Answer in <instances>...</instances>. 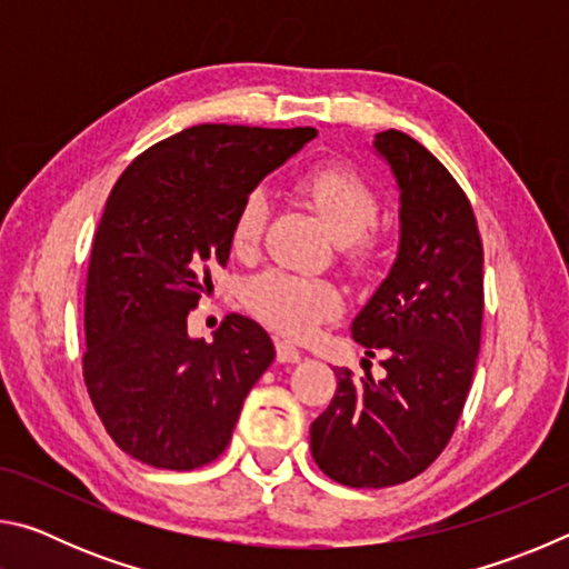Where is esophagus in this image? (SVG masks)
Masks as SVG:
<instances>
[{
    "instance_id": "1",
    "label": "esophagus",
    "mask_w": 569,
    "mask_h": 569,
    "mask_svg": "<svg viewBox=\"0 0 569 569\" xmlns=\"http://www.w3.org/2000/svg\"><path fill=\"white\" fill-rule=\"evenodd\" d=\"M276 356H278V361H281V363H298V361H301V351H298L291 341H283V339L276 341Z\"/></svg>"
}]
</instances>
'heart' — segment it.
I'll list each match as a JSON object with an SVG mask.
<instances>
[{
	"mask_svg": "<svg viewBox=\"0 0 569 569\" xmlns=\"http://www.w3.org/2000/svg\"><path fill=\"white\" fill-rule=\"evenodd\" d=\"M296 190L339 240L343 263L356 273L369 271L381 253L379 238L369 230L379 216V196L371 182L346 166H319L296 180ZM266 218L268 198L261 190L248 192L230 223V248L236 256L256 253ZM243 301L256 319L291 339H303L341 311L339 288L323 278L286 271H266L250 278Z\"/></svg>",
	"mask_w": 569,
	"mask_h": 569,
	"instance_id": "1",
	"label": "heart"
}]
</instances>
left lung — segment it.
<instances>
[{
  "mask_svg": "<svg viewBox=\"0 0 569 569\" xmlns=\"http://www.w3.org/2000/svg\"><path fill=\"white\" fill-rule=\"evenodd\" d=\"M373 148L401 192V240L351 333L369 359L381 356L387 377L356 381L336 366L339 387L311 423L316 465L359 489L409 481L445 451L475 377L485 313V248L465 190L409 134L379 132Z\"/></svg>",
  "mask_w": 569,
  "mask_h": 569,
  "instance_id": "obj_1",
  "label": "left lung"
}]
</instances>
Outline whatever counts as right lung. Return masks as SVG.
Masks as SVG:
<instances>
[{
    "label": "right lung",
    "instance_id": "1",
    "mask_svg": "<svg viewBox=\"0 0 569 569\" xmlns=\"http://www.w3.org/2000/svg\"><path fill=\"white\" fill-rule=\"evenodd\" d=\"M313 128L196 124L134 158L104 206L84 291L82 377L124 455L188 471L223 455L243 401L276 349L256 321L226 316L216 339L188 313L226 266L230 223Z\"/></svg>",
    "mask_w": 569,
    "mask_h": 569
}]
</instances>
